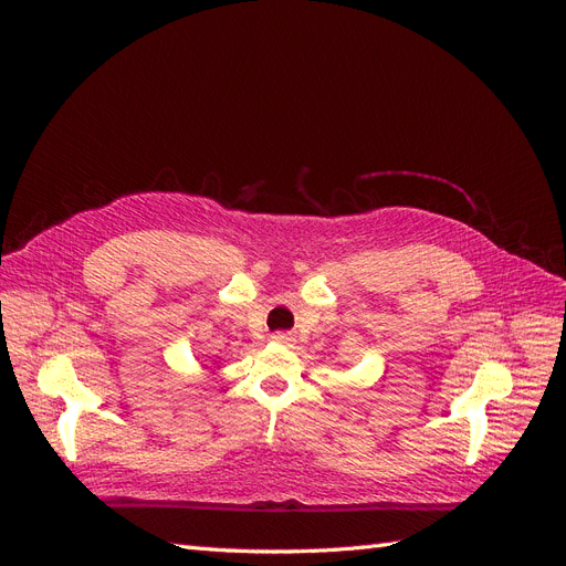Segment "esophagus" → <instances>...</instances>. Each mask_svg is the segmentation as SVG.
<instances>
[{
	"label": "esophagus",
	"instance_id": "1",
	"mask_svg": "<svg viewBox=\"0 0 566 566\" xmlns=\"http://www.w3.org/2000/svg\"><path fill=\"white\" fill-rule=\"evenodd\" d=\"M271 339L279 342V345H290V342H293V337H290L287 333H276V335H271Z\"/></svg>",
	"mask_w": 566,
	"mask_h": 566
}]
</instances>
